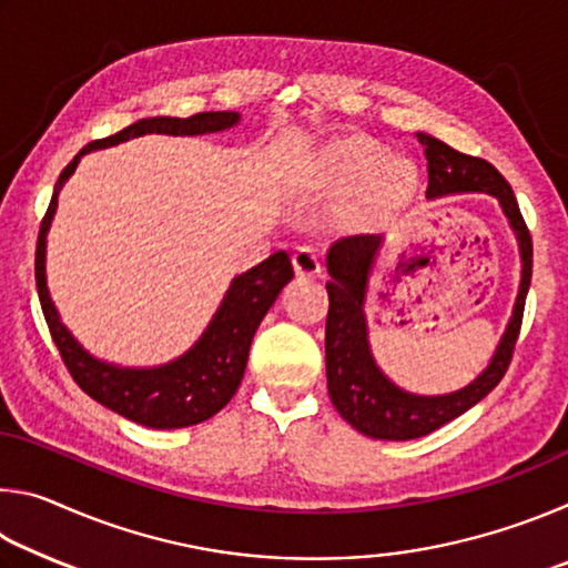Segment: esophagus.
Segmentation results:
<instances>
[{
  "mask_svg": "<svg viewBox=\"0 0 568 568\" xmlns=\"http://www.w3.org/2000/svg\"><path fill=\"white\" fill-rule=\"evenodd\" d=\"M293 265H295V273L301 277H315L321 275V257L315 253L313 247H297L295 255H293Z\"/></svg>",
  "mask_w": 568,
  "mask_h": 568,
  "instance_id": "34e87169",
  "label": "esophagus"
}]
</instances>
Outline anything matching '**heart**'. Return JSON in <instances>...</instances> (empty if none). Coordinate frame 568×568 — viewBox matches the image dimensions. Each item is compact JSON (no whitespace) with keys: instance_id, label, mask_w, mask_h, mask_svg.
<instances>
[{"instance_id":"1","label":"heart","mask_w":568,"mask_h":568,"mask_svg":"<svg viewBox=\"0 0 568 568\" xmlns=\"http://www.w3.org/2000/svg\"><path fill=\"white\" fill-rule=\"evenodd\" d=\"M321 175L338 190H358L373 213L398 207L416 187V165L406 158L386 160V150L368 138H343L321 152Z\"/></svg>"}]
</instances>
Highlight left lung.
Instances as JSON below:
<instances>
[{
    "label": "left lung",
    "mask_w": 568,
    "mask_h": 568,
    "mask_svg": "<svg viewBox=\"0 0 568 568\" xmlns=\"http://www.w3.org/2000/svg\"><path fill=\"white\" fill-rule=\"evenodd\" d=\"M428 160V190L426 195L444 197L454 192H488L501 203L508 225L516 233L521 250V285H518L514 315L494 353L491 363L466 388L446 393V396H416L390 383L373 361L368 345V325H365V291L368 277L383 245L381 235H351L341 237L328 250V321H325V373H328V393L335 410L363 436L381 440H410L434 434L448 420L474 408L486 398L506 376L511 355L524 321L526 293L531 285V233L518 210L516 195L506 178L491 162L470 158L448 148L438 138L426 132L416 134Z\"/></svg>",
    "instance_id": "1"
}]
</instances>
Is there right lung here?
Segmentation results:
<instances>
[{"instance_id":"add662e5","label":"right lung","mask_w":568,"mask_h":568,"mask_svg":"<svg viewBox=\"0 0 568 568\" xmlns=\"http://www.w3.org/2000/svg\"><path fill=\"white\" fill-rule=\"evenodd\" d=\"M240 122L237 112H197L192 118H148L138 120L130 128L110 134L104 140H94L88 148L77 152L74 160L62 170L60 180L54 185L52 203L42 217L40 237H37V257H34V277L37 293H40L44 321L50 325L52 341L60 351L62 361L90 398L102 403L104 408L120 413L122 418L140 423L148 428H185L213 418L220 408L227 406V400L235 396V390L243 381L250 343L257 325L271 311L277 293L285 283L293 281L291 255L281 250L273 253L261 265L250 267L247 273L237 275L225 295L223 305L217 307L215 318L210 321L192 348L180 355L178 361L158 368H120V365L98 361L94 355L82 348L74 341V335L64 328L57 307L47 291V230L54 217L57 195H60L67 178L72 175L77 162L92 150L112 148L130 138L142 134H207L233 128Z\"/></svg>"}]
</instances>
